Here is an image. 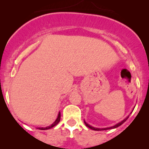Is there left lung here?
<instances>
[{"label":"left lung","mask_w":149,"mask_h":149,"mask_svg":"<svg viewBox=\"0 0 149 149\" xmlns=\"http://www.w3.org/2000/svg\"><path fill=\"white\" fill-rule=\"evenodd\" d=\"M128 118H129V117H126V118H125V119H124L123 120H122V121H121V122L118 123H117V124H116V125H114V126H111V127H109V128H104V129H98V128H95V127H92V126H91V125H88V124L86 122H85V121H84V123H85L87 127H88V128H89V129H92V130H95V131H103V130H107V129H115V128L118 127V126H120V125H122V124L123 123H125V121H126V120L128 119Z\"/></svg>","instance_id":"8db88e82"}]
</instances>
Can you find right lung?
<instances>
[{
	"label": "right lung",
	"mask_w": 149,
	"mask_h": 149,
	"mask_svg": "<svg viewBox=\"0 0 149 149\" xmlns=\"http://www.w3.org/2000/svg\"><path fill=\"white\" fill-rule=\"evenodd\" d=\"M60 120H61V112H59V114H58V118L56 119V120L54 121V122L51 125H49V126H47V127H45V128H43V127L38 128V129H40V130H47V129H52V128H53L54 126H55L56 125H58V123L60 122Z\"/></svg>",
	"instance_id": "right-lung-1"
}]
</instances>
